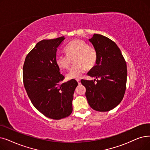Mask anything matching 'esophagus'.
Here are the masks:
<instances>
[{
  "label": "esophagus",
  "mask_w": 150,
  "mask_h": 150,
  "mask_svg": "<svg viewBox=\"0 0 150 150\" xmlns=\"http://www.w3.org/2000/svg\"><path fill=\"white\" fill-rule=\"evenodd\" d=\"M76 81H77V82H78V84H81V81H80V79H77Z\"/></svg>",
  "instance_id": "obj_1"
}]
</instances>
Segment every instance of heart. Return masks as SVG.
I'll use <instances>...</instances> for the list:
<instances>
[{
	"label": "heart",
	"instance_id": "obj_1",
	"mask_svg": "<svg viewBox=\"0 0 150 150\" xmlns=\"http://www.w3.org/2000/svg\"><path fill=\"white\" fill-rule=\"evenodd\" d=\"M65 52L66 55H57L55 62L59 69H67L70 66L71 59L74 58L75 64L67 75L69 80L79 79L86 68L88 69L93 68L98 57L97 50L81 39H75L70 42L65 48Z\"/></svg>",
	"mask_w": 150,
	"mask_h": 150
}]
</instances>
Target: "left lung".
<instances>
[{"instance_id": "left-lung-1", "label": "left lung", "mask_w": 150, "mask_h": 150, "mask_svg": "<svg viewBox=\"0 0 150 150\" xmlns=\"http://www.w3.org/2000/svg\"><path fill=\"white\" fill-rule=\"evenodd\" d=\"M89 40L97 50L98 57L88 75L97 80H81V83L86 88L90 107L98 112H108L118 105L125 96L126 62L117 45L107 37L94 34Z\"/></svg>"}]
</instances>
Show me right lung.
<instances>
[{
  "instance_id": "1",
  "label": "right lung",
  "mask_w": 150,
  "mask_h": 150,
  "mask_svg": "<svg viewBox=\"0 0 150 150\" xmlns=\"http://www.w3.org/2000/svg\"><path fill=\"white\" fill-rule=\"evenodd\" d=\"M64 39L63 36L38 42L23 66L24 86L32 103L53 120L66 118L72 112L71 102L78 85L75 80L62 83L64 76L55 62L57 48Z\"/></svg>"
}]
</instances>
